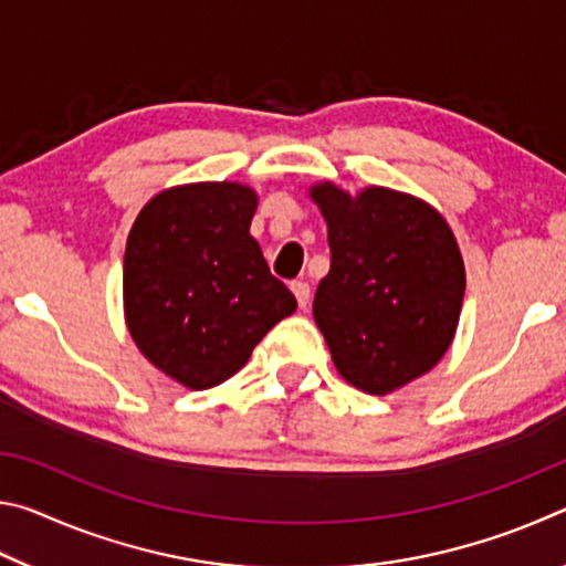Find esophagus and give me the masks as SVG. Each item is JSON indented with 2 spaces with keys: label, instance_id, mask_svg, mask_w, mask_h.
<instances>
[{
  "label": "esophagus",
  "instance_id": "34e87169",
  "mask_svg": "<svg viewBox=\"0 0 566 566\" xmlns=\"http://www.w3.org/2000/svg\"><path fill=\"white\" fill-rule=\"evenodd\" d=\"M292 292L296 296V304H300L302 310H306V306H310V300H312L310 284H306L304 280H296V282H292Z\"/></svg>",
  "mask_w": 566,
  "mask_h": 566
}]
</instances>
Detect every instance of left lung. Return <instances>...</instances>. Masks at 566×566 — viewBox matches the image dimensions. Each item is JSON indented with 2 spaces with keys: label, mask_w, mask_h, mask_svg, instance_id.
<instances>
[{
  "label": "left lung",
  "mask_w": 566,
  "mask_h": 566,
  "mask_svg": "<svg viewBox=\"0 0 566 566\" xmlns=\"http://www.w3.org/2000/svg\"><path fill=\"white\" fill-rule=\"evenodd\" d=\"M327 222L332 264L314 294V322L339 375L389 395L427 375L454 339L464 262L432 205L387 187L357 197L332 181L310 189Z\"/></svg>",
  "instance_id": "1"
}]
</instances>
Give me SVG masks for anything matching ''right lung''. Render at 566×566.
I'll return each mask as SVG.
<instances>
[{
  "mask_svg": "<svg viewBox=\"0 0 566 566\" xmlns=\"http://www.w3.org/2000/svg\"><path fill=\"white\" fill-rule=\"evenodd\" d=\"M256 191L197 181L159 191L124 252V319L139 352L187 389L237 375L276 322L296 310L249 234Z\"/></svg>",
  "mask_w": 566,
  "mask_h": 566,
  "instance_id": "1",
  "label": "right lung"
}]
</instances>
